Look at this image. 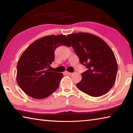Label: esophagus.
Instances as JSON below:
<instances>
[{"mask_svg":"<svg viewBox=\"0 0 133 133\" xmlns=\"http://www.w3.org/2000/svg\"><path fill=\"white\" fill-rule=\"evenodd\" d=\"M65 74H66L67 75H72V73H70V72H69V71H65Z\"/></svg>","mask_w":133,"mask_h":133,"instance_id":"34e87169","label":"esophagus"}]
</instances>
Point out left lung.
<instances>
[{
	"label": "left lung",
	"mask_w": 133,
	"mask_h": 133,
	"mask_svg": "<svg viewBox=\"0 0 133 133\" xmlns=\"http://www.w3.org/2000/svg\"><path fill=\"white\" fill-rule=\"evenodd\" d=\"M80 62L87 70L82 73L77 88L92 97L107 93L114 84L118 66L114 53L100 37L88 33L67 35Z\"/></svg>",
	"instance_id": "8db88e82"
}]
</instances>
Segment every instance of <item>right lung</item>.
Listing matches in <instances>:
<instances>
[{
  "label": "right lung",
  "mask_w": 133,
  "mask_h": 133,
  "mask_svg": "<svg viewBox=\"0 0 133 133\" xmlns=\"http://www.w3.org/2000/svg\"><path fill=\"white\" fill-rule=\"evenodd\" d=\"M61 45L71 46L66 36H47L32 43L22 53L17 65L16 80L31 97L44 98L59 86L63 74L51 71L48 67L55 60L56 49Z\"/></svg>",
  "instance_id": "1"
}]
</instances>
